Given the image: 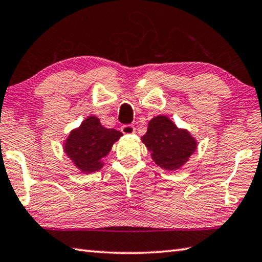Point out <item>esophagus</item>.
Wrapping results in <instances>:
<instances>
[{
  "label": "esophagus",
  "instance_id": "1",
  "mask_svg": "<svg viewBox=\"0 0 262 262\" xmlns=\"http://www.w3.org/2000/svg\"><path fill=\"white\" fill-rule=\"evenodd\" d=\"M121 131L124 135H134L136 132L135 125H131V124H127V125H123L121 127Z\"/></svg>",
  "mask_w": 262,
  "mask_h": 262
}]
</instances>
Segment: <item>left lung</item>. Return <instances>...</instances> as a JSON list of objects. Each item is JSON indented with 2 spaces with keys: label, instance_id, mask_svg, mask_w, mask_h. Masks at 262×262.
Instances as JSON below:
<instances>
[{
  "label": "left lung",
  "instance_id": "8db88e82",
  "mask_svg": "<svg viewBox=\"0 0 262 262\" xmlns=\"http://www.w3.org/2000/svg\"><path fill=\"white\" fill-rule=\"evenodd\" d=\"M153 161L164 170H177L184 166L196 149V140L185 128L176 126L167 116L148 122L147 132L141 137Z\"/></svg>",
  "mask_w": 262,
  "mask_h": 262
}]
</instances>
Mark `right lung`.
<instances>
[{"instance_id": "right-lung-1", "label": "right lung", "mask_w": 262, "mask_h": 262, "mask_svg": "<svg viewBox=\"0 0 262 262\" xmlns=\"http://www.w3.org/2000/svg\"><path fill=\"white\" fill-rule=\"evenodd\" d=\"M122 136V132L115 128L101 125L98 117L89 116L69 134L64 152L81 172L91 173L103 167L102 159Z\"/></svg>"}]
</instances>
